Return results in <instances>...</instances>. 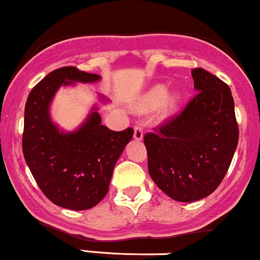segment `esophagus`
<instances>
[{
	"label": "esophagus",
	"mask_w": 260,
	"mask_h": 260,
	"mask_svg": "<svg viewBox=\"0 0 260 260\" xmlns=\"http://www.w3.org/2000/svg\"><path fill=\"white\" fill-rule=\"evenodd\" d=\"M134 138L138 141L142 140V138H144V131H142V126L140 124H136L134 126Z\"/></svg>",
	"instance_id": "1"
}]
</instances>
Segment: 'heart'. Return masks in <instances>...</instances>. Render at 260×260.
<instances>
[{
    "mask_svg": "<svg viewBox=\"0 0 260 260\" xmlns=\"http://www.w3.org/2000/svg\"><path fill=\"white\" fill-rule=\"evenodd\" d=\"M165 98H166V88H164L162 85H157L155 88H152L151 90L147 91L144 96L139 100L136 109H138L140 113H149V111L155 110L161 103L164 102ZM176 103V98H170L166 102L167 108H172Z\"/></svg>",
    "mask_w": 260,
    "mask_h": 260,
    "instance_id": "1",
    "label": "heart"
}]
</instances>
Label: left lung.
I'll return each mask as SVG.
<instances>
[{"mask_svg": "<svg viewBox=\"0 0 260 260\" xmlns=\"http://www.w3.org/2000/svg\"><path fill=\"white\" fill-rule=\"evenodd\" d=\"M191 73L196 95L144 136L150 176L178 202H193L216 191L239 136L230 86L203 68Z\"/></svg>", "mask_w": 260, "mask_h": 260, "instance_id": "obj_1", "label": "left lung"}]
</instances>
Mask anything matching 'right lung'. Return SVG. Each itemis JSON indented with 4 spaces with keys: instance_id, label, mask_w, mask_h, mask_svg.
<instances>
[{
    "instance_id": "1",
    "label": "right lung",
    "mask_w": 260,
    "mask_h": 260,
    "mask_svg": "<svg viewBox=\"0 0 260 260\" xmlns=\"http://www.w3.org/2000/svg\"><path fill=\"white\" fill-rule=\"evenodd\" d=\"M99 79L75 67L58 68L30 90L24 108V160L44 196L73 211L94 207L105 197L114 166L134 135L133 127L113 131L102 125L96 108L74 133L52 122L49 104L60 85Z\"/></svg>"
}]
</instances>
